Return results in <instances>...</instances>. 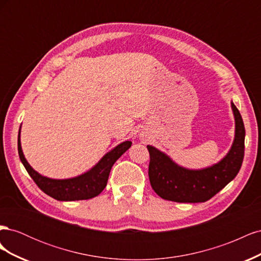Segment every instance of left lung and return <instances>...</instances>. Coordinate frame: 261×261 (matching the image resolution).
Returning a JSON list of instances; mask_svg holds the SVG:
<instances>
[{"instance_id":"1","label":"left lung","mask_w":261,"mask_h":261,"mask_svg":"<svg viewBox=\"0 0 261 261\" xmlns=\"http://www.w3.org/2000/svg\"><path fill=\"white\" fill-rule=\"evenodd\" d=\"M235 117V138L228 153L212 167L202 170L181 168L152 146L150 154L149 180L161 198L175 202H204L212 198L238 175L245 150V127L241 113L232 102Z\"/></svg>"}]
</instances>
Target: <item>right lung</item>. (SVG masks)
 Masks as SVG:
<instances>
[{
  "label": "right lung",
  "mask_w": 261,
  "mask_h": 261,
  "mask_svg": "<svg viewBox=\"0 0 261 261\" xmlns=\"http://www.w3.org/2000/svg\"><path fill=\"white\" fill-rule=\"evenodd\" d=\"M130 146L132 141L129 140L116 146L85 174L67 179H53L42 176L30 167L21 150L20 128L18 134V154L28 174L43 193L61 201L85 200L98 196L107 186L113 164Z\"/></svg>",
  "instance_id": "obj_1"
}]
</instances>
